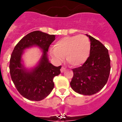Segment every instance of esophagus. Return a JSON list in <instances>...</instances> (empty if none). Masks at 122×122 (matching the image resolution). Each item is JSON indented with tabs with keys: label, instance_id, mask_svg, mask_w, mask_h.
<instances>
[{
	"label": "esophagus",
	"instance_id": "1",
	"mask_svg": "<svg viewBox=\"0 0 122 122\" xmlns=\"http://www.w3.org/2000/svg\"><path fill=\"white\" fill-rule=\"evenodd\" d=\"M65 67H63V66H62L61 68V72H63V71H65Z\"/></svg>",
	"mask_w": 122,
	"mask_h": 122
}]
</instances>
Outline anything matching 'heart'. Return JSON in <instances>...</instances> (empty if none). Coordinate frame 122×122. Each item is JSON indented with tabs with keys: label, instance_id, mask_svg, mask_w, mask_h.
<instances>
[{
	"label": "heart",
	"instance_id": "b5f03b06",
	"mask_svg": "<svg viewBox=\"0 0 122 122\" xmlns=\"http://www.w3.org/2000/svg\"><path fill=\"white\" fill-rule=\"evenodd\" d=\"M90 50L91 43L89 38L84 34H80L59 39L51 52L56 61H62L65 56L70 65L78 66L86 62L90 56Z\"/></svg>",
	"mask_w": 122,
	"mask_h": 122
}]
</instances>
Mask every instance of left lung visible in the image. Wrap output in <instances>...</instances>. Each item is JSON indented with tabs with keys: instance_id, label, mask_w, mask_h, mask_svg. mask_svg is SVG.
Listing matches in <instances>:
<instances>
[{
	"instance_id": "obj_1",
	"label": "left lung",
	"mask_w": 122,
	"mask_h": 122,
	"mask_svg": "<svg viewBox=\"0 0 122 122\" xmlns=\"http://www.w3.org/2000/svg\"><path fill=\"white\" fill-rule=\"evenodd\" d=\"M91 43L90 56L81 66L72 70L71 88L84 95L95 94L107 82L111 70L108 50L98 40L88 35Z\"/></svg>"
}]
</instances>
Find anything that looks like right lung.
I'll return each instance as SVG.
<instances>
[{
	"label": "right lung",
	"mask_w": 122,
	"mask_h": 122,
	"mask_svg": "<svg viewBox=\"0 0 122 122\" xmlns=\"http://www.w3.org/2000/svg\"><path fill=\"white\" fill-rule=\"evenodd\" d=\"M55 35L36 30L27 34L18 43L11 56L9 72L18 92L28 100L40 101L48 96L54 88L53 79L61 73V66H55L47 59V52L55 40ZM32 45L43 50L40 64L32 71L23 68L21 57L24 49Z\"/></svg>",
	"instance_id": "obj_1"
}]
</instances>
